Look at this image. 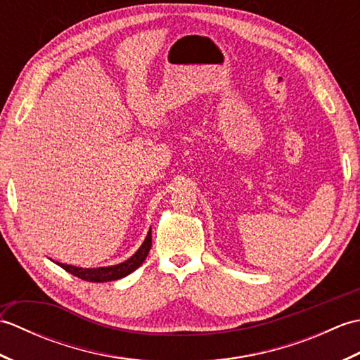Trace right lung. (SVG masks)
Wrapping results in <instances>:
<instances>
[{
    "instance_id": "add662e5",
    "label": "right lung",
    "mask_w": 360,
    "mask_h": 360,
    "mask_svg": "<svg viewBox=\"0 0 360 360\" xmlns=\"http://www.w3.org/2000/svg\"><path fill=\"white\" fill-rule=\"evenodd\" d=\"M150 249H151V229L147 235V238H145L142 246L139 248V250H137L131 258H128L127 262L120 263V264L110 266V267H97V269H83V267H75V266L62 264V263H57V264L60 267H63L66 272H70V274L75 275V277H79L85 281H93V283L112 281V280L124 278L128 274L136 271L137 267H139L145 262V258H147Z\"/></svg>"
}]
</instances>
